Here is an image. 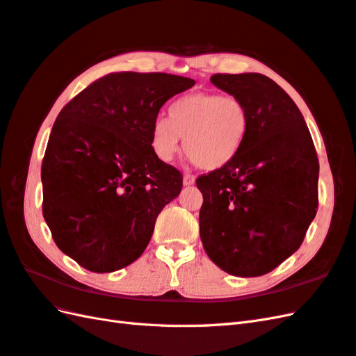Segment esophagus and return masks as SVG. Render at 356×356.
Listing matches in <instances>:
<instances>
[{
  "mask_svg": "<svg viewBox=\"0 0 356 356\" xmlns=\"http://www.w3.org/2000/svg\"><path fill=\"white\" fill-rule=\"evenodd\" d=\"M195 184V177L193 175H185L184 176V185L185 186H191Z\"/></svg>",
  "mask_w": 356,
  "mask_h": 356,
  "instance_id": "esophagus-1",
  "label": "esophagus"
}]
</instances>
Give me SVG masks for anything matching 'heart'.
<instances>
[{
    "label": "heart",
    "mask_w": 356,
    "mask_h": 356,
    "mask_svg": "<svg viewBox=\"0 0 356 356\" xmlns=\"http://www.w3.org/2000/svg\"><path fill=\"white\" fill-rule=\"evenodd\" d=\"M249 127V112L236 97L197 92L172 103L170 118L153 122L152 147L159 159L171 161L184 150L198 168L218 170L232 161Z\"/></svg>",
    "instance_id": "obj_1"
}]
</instances>
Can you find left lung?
Returning <instances> with one entry per match:
<instances>
[{
    "instance_id": "obj_1",
    "label": "left lung",
    "mask_w": 356,
    "mask_h": 356,
    "mask_svg": "<svg viewBox=\"0 0 356 356\" xmlns=\"http://www.w3.org/2000/svg\"><path fill=\"white\" fill-rule=\"evenodd\" d=\"M211 81L245 104L249 127L232 161L195 181L200 238L229 275L262 276L299 249L316 217L317 153L299 107L271 79L245 72Z\"/></svg>"
}]
</instances>
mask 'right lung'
I'll list each match as a JSON object with an SVG mask.
<instances>
[{
	"label": "right lung",
	"instance_id": "1",
	"mask_svg": "<svg viewBox=\"0 0 356 356\" xmlns=\"http://www.w3.org/2000/svg\"><path fill=\"white\" fill-rule=\"evenodd\" d=\"M194 85L172 74L113 72L60 111L40 172L42 212L56 245L81 267L124 268L150 243L156 218L184 185L153 152V122Z\"/></svg>",
	"mask_w": 356,
	"mask_h": 356
}]
</instances>
